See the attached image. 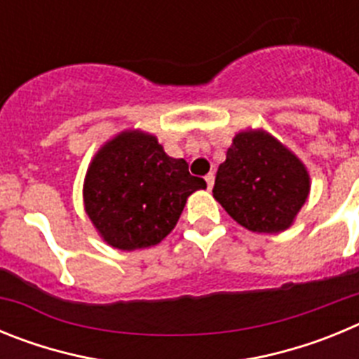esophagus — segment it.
<instances>
[{
    "instance_id": "1",
    "label": "esophagus",
    "mask_w": 359,
    "mask_h": 359,
    "mask_svg": "<svg viewBox=\"0 0 359 359\" xmlns=\"http://www.w3.org/2000/svg\"><path fill=\"white\" fill-rule=\"evenodd\" d=\"M214 172H208L207 176H205V180H207V185H208V189H212V187H214Z\"/></svg>"
}]
</instances>
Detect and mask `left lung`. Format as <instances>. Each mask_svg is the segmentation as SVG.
<instances>
[{
    "instance_id": "left-lung-1",
    "label": "left lung",
    "mask_w": 359,
    "mask_h": 359,
    "mask_svg": "<svg viewBox=\"0 0 359 359\" xmlns=\"http://www.w3.org/2000/svg\"><path fill=\"white\" fill-rule=\"evenodd\" d=\"M309 190V172L293 151L264 129H246L233 136L212 192L241 226L280 233L294 223Z\"/></svg>"
}]
</instances>
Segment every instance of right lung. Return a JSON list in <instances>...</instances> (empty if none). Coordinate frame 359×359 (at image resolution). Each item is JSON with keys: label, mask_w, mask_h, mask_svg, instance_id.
Here are the masks:
<instances>
[{"label": "right lung", "mask_w": 359, "mask_h": 359, "mask_svg": "<svg viewBox=\"0 0 359 359\" xmlns=\"http://www.w3.org/2000/svg\"><path fill=\"white\" fill-rule=\"evenodd\" d=\"M207 189L185 160L170 158L158 138L126 129L91 160L82 187L84 210L98 236L113 248H151L169 236L187 198Z\"/></svg>", "instance_id": "right-lung-1"}]
</instances>
